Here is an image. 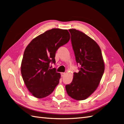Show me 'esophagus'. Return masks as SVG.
Returning a JSON list of instances; mask_svg holds the SVG:
<instances>
[{
    "label": "esophagus",
    "instance_id": "1",
    "mask_svg": "<svg viewBox=\"0 0 124 124\" xmlns=\"http://www.w3.org/2000/svg\"><path fill=\"white\" fill-rule=\"evenodd\" d=\"M65 72H62L61 73V76L62 77H63L65 76Z\"/></svg>",
    "mask_w": 124,
    "mask_h": 124
}]
</instances>
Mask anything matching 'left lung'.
I'll return each instance as SVG.
<instances>
[{
  "instance_id": "8db88e82",
  "label": "left lung",
  "mask_w": 124,
  "mask_h": 124,
  "mask_svg": "<svg viewBox=\"0 0 124 124\" xmlns=\"http://www.w3.org/2000/svg\"><path fill=\"white\" fill-rule=\"evenodd\" d=\"M71 43L76 62L81 66L74 73L72 81L66 85L68 95L77 100L87 98L98 87L104 71V63L98 44L76 29H70Z\"/></svg>"
}]
</instances>
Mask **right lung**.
<instances>
[{
	"instance_id": "right-lung-1",
	"label": "right lung",
	"mask_w": 124,
	"mask_h": 124,
	"mask_svg": "<svg viewBox=\"0 0 124 124\" xmlns=\"http://www.w3.org/2000/svg\"><path fill=\"white\" fill-rule=\"evenodd\" d=\"M70 38L68 30L53 28L32 39L26 47L21 74L28 91L36 98L50 95L58 84L61 74L55 68L49 69L50 63L56 62V52Z\"/></svg>"
}]
</instances>
